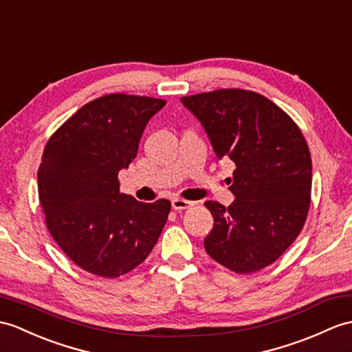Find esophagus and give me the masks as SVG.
<instances>
[{
  "instance_id": "34e87169",
  "label": "esophagus",
  "mask_w": 352,
  "mask_h": 352,
  "mask_svg": "<svg viewBox=\"0 0 352 352\" xmlns=\"http://www.w3.org/2000/svg\"><path fill=\"white\" fill-rule=\"evenodd\" d=\"M195 206V202L187 201V199H179V198H174L173 199V208L175 211H182V210H187L192 208Z\"/></svg>"
}]
</instances>
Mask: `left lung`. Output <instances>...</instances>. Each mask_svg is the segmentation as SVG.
I'll list each match as a JSON object with an SVG mask.
<instances>
[{"label":"left lung","mask_w":352,"mask_h":352,"mask_svg":"<svg viewBox=\"0 0 352 352\" xmlns=\"http://www.w3.org/2000/svg\"><path fill=\"white\" fill-rule=\"evenodd\" d=\"M182 102L202 122L217 157L235 163V201L204 204L214 217L204 248L234 273L259 272L291 246L307 219L312 159L306 139L287 112L249 89H214Z\"/></svg>","instance_id":"left-lung-1"}]
</instances>
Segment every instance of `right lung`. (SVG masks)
Listing matches in <instances>:
<instances>
[{"label": "right lung", "mask_w": 352, "mask_h": 352, "mask_svg": "<svg viewBox=\"0 0 352 352\" xmlns=\"http://www.w3.org/2000/svg\"><path fill=\"white\" fill-rule=\"evenodd\" d=\"M166 100L111 93L55 130L38 168V201L52 239L85 272L113 279L142 264L165 226L168 199L120 192L148 120Z\"/></svg>", "instance_id": "1"}]
</instances>
